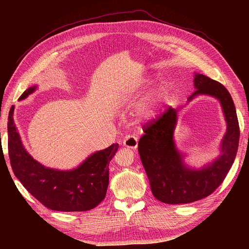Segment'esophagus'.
<instances>
[{
	"instance_id": "esophagus-1",
	"label": "esophagus",
	"mask_w": 249,
	"mask_h": 249,
	"mask_svg": "<svg viewBox=\"0 0 249 249\" xmlns=\"http://www.w3.org/2000/svg\"><path fill=\"white\" fill-rule=\"evenodd\" d=\"M123 144L127 148L136 149L138 147V137H136L135 135H128L125 137Z\"/></svg>"
}]
</instances>
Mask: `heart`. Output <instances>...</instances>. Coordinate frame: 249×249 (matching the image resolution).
I'll list each match as a JSON object with an SVG mask.
<instances>
[{"instance_id": "heart-1", "label": "heart", "mask_w": 249, "mask_h": 249, "mask_svg": "<svg viewBox=\"0 0 249 249\" xmlns=\"http://www.w3.org/2000/svg\"><path fill=\"white\" fill-rule=\"evenodd\" d=\"M152 80L149 79L145 82V85H151L152 84ZM163 90H159L156 91L154 93H152L151 95H149L143 102H142L139 105L138 108V114L140 117L143 118H151L153 116H155L156 114V110L158 107V103L160 102V98L162 94Z\"/></svg>"}]
</instances>
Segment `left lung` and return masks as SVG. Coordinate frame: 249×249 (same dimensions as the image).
Masks as SVG:
<instances>
[{
    "mask_svg": "<svg viewBox=\"0 0 249 249\" xmlns=\"http://www.w3.org/2000/svg\"><path fill=\"white\" fill-rule=\"evenodd\" d=\"M198 94L217 97L225 113L227 133L221 146V156L200 170L190 169L182 162L180 153L173 142L177 109L168 107L162 114L143 126L145 135L138 144V151L150 181L153 195L165 204H188L201 200L214 192L225 180L238 148L239 125L235 106L228 89L219 82L204 75L194 78Z\"/></svg>",
    "mask_w": 249,
    "mask_h": 249,
    "instance_id": "left-lung-1",
    "label": "left lung"
}]
</instances>
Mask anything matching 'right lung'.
Here are the masks:
<instances>
[{"label":"right lung","mask_w":249,"mask_h":249,"mask_svg":"<svg viewBox=\"0 0 249 249\" xmlns=\"http://www.w3.org/2000/svg\"><path fill=\"white\" fill-rule=\"evenodd\" d=\"M36 87L27 89L19 100ZM13 105L8 117V149L11 165L25 189L46 208L61 212H84L95 208L105 198L109 181V162L118 144L96 152L79 167L70 171L48 168L33 160L22 146L14 122Z\"/></svg>","instance_id":"add662e5"}]
</instances>
